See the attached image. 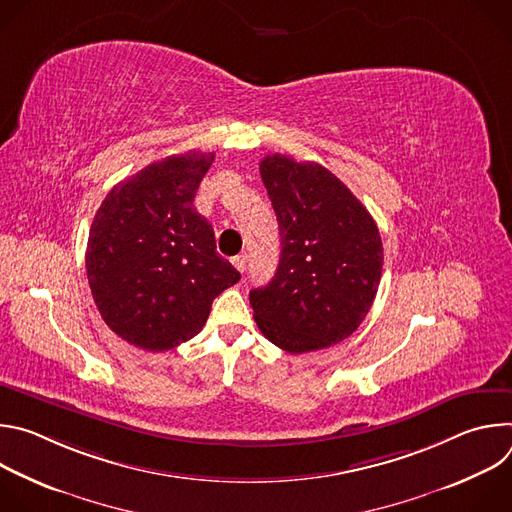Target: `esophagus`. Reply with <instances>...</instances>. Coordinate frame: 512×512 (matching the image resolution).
Wrapping results in <instances>:
<instances>
[{"instance_id": "34e87169", "label": "esophagus", "mask_w": 512, "mask_h": 512, "mask_svg": "<svg viewBox=\"0 0 512 512\" xmlns=\"http://www.w3.org/2000/svg\"><path fill=\"white\" fill-rule=\"evenodd\" d=\"M233 265L243 273V271H245V267H247V255H245V253H241V255L233 257Z\"/></svg>"}]
</instances>
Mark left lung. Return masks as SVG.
<instances>
[{
  "mask_svg": "<svg viewBox=\"0 0 512 512\" xmlns=\"http://www.w3.org/2000/svg\"><path fill=\"white\" fill-rule=\"evenodd\" d=\"M279 223L273 279L251 289L263 336L302 354L348 338L369 314L383 243L369 210L324 166L273 154L259 164Z\"/></svg>",
  "mask_w": 512,
  "mask_h": 512,
  "instance_id": "obj_1",
  "label": "left lung"
}]
</instances>
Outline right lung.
Wrapping results in <instances>:
<instances>
[{"label":"right lung","instance_id":"add662e5","mask_svg":"<svg viewBox=\"0 0 512 512\" xmlns=\"http://www.w3.org/2000/svg\"><path fill=\"white\" fill-rule=\"evenodd\" d=\"M214 154L170 156L119 182L101 202L87 243V277L105 324L143 350L194 338L212 300L241 279L216 253L194 208Z\"/></svg>","mask_w":512,"mask_h":512}]
</instances>
